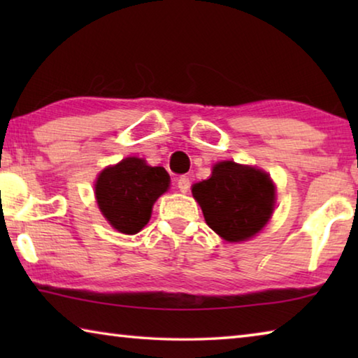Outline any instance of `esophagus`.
<instances>
[{"label":"esophagus","instance_id":"34e87169","mask_svg":"<svg viewBox=\"0 0 358 358\" xmlns=\"http://www.w3.org/2000/svg\"><path fill=\"white\" fill-rule=\"evenodd\" d=\"M177 186H178L180 192H187V191H189V187H191V180L187 178L186 175H183V177H180L177 180Z\"/></svg>","mask_w":358,"mask_h":358}]
</instances>
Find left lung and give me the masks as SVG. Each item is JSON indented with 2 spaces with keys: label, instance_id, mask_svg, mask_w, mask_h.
<instances>
[{
  "label": "left lung",
  "instance_id": "8db88e82",
  "mask_svg": "<svg viewBox=\"0 0 358 358\" xmlns=\"http://www.w3.org/2000/svg\"><path fill=\"white\" fill-rule=\"evenodd\" d=\"M205 221L227 241L256 235L275 207V186L265 172L254 167L217 162L207 180L192 186Z\"/></svg>",
  "mask_w": 358,
  "mask_h": 358
}]
</instances>
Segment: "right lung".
<instances>
[{
	"mask_svg": "<svg viewBox=\"0 0 358 358\" xmlns=\"http://www.w3.org/2000/svg\"><path fill=\"white\" fill-rule=\"evenodd\" d=\"M164 167H151L141 157H126L107 167L96 181V201L106 220L121 234L134 235L148 222L153 203L167 191Z\"/></svg>",
	"mask_w": 358,
	"mask_h": 358,
	"instance_id": "add662e5",
	"label": "right lung"
}]
</instances>
